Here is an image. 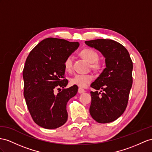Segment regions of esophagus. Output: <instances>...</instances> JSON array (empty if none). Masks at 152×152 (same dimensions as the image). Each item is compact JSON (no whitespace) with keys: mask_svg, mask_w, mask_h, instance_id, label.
Listing matches in <instances>:
<instances>
[{"mask_svg":"<svg viewBox=\"0 0 152 152\" xmlns=\"http://www.w3.org/2000/svg\"><path fill=\"white\" fill-rule=\"evenodd\" d=\"M85 92V91L84 90L83 88H78V93H80V94H82V93H83Z\"/></svg>","mask_w":152,"mask_h":152,"instance_id":"obj_1","label":"esophagus"}]
</instances>
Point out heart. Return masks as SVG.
<instances>
[{
    "mask_svg": "<svg viewBox=\"0 0 152 152\" xmlns=\"http://www.w3.org/2000/svg\"><path fill=\"white\" fill-rule=\"evenodd\" d=\"M80 54L89 63L92 64L91 67L95 70H99L102 68V65L98 61L99 55L96 50L92 49H84L81 50ZM73 57L71 55L68 56L64 62V67L67 72H71L72 70ZM94 76L91 74H79L73 76L71 79V83L76 86L85 88L90 84Z\"/></svg>",
    "mask_w": 152,
    "mask_h": 152,
    "instance_id": "b5f03b06",
    "label": "heart"
}]
</instances>
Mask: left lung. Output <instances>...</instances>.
Masks as SVG:
<instances>
[{
    "mask_svg": "<svg viewBox=\"0 0 152 152\" xmlns=\"http://www.w3.org/2000/svg\"><path fill=\"white\" fill-rule=\"evenodd\" d=\"M85 43L102 54L106 65L91 85L96 91L91 92L92 101L89 112L98 123L112 122L119 118L126 108L133 81V63L126 49L113 40L97 39ZM97 90H101V92Z\"/></svg>",
    "mask_w": 152,
    "mask_h": 152,
    "instance_id": "left-lung-1",
    "label": "left lung"
}]
</instances>
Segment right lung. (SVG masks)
<instances>
[{"label":"right lung","mask_w":152,"mask_h":152,"mask_svg":"<svg viewBox=\"0 0 152 152\" xmlns=\"http://www.w3.org/2000/svg\"><path fill=\"white\" fill-rule=\"evenodd\" d=\"M79 45L77 42L48 38L34 47L27 58L23 70L24 96L30 114L38 126L54 129L67 121V103L78 88L73 85L57 95L54 91L67 85L64 62Z\"/></svg>","instance_id":"obj_1"}]
</instances>
